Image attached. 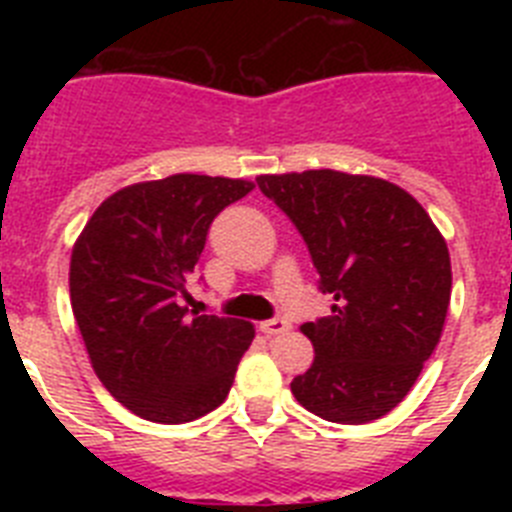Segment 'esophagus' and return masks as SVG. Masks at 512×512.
Instances as JSON below:
<instances>
[{
	"mask_svg": "<svg viewBox=\"0 0 512 512\" xmlns=\"http://www.w3.org/2000/svg\"><path fill=\"white\" fill-rule=\"evenodd\" d=\"M259 330H261V333H266V336H279V333H284V330H289V323H287V320H282V318L261 320Z\"/></svg>",
	"mask_w": 512,
	"mask_h": 512,
	"instance_id": "esophagus-1",
	"label": "esophagus"
}]
</instances>
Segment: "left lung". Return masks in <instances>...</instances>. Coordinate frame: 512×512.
Returning <instances> with one entry per match:
<instances>
[{
    "label": "left lung",
    "instance_id": "8db88e82",
    "mask_svg": "<svg viewBox=\"0 0 512 512\" xmlns=\"http://www.w3.org/2000/svg\"><path fill=\"white\" fill-rule=\"evenodd\" d=\"M305 238L333 315L305 323L310 369L292 379L302 408L330 423H372L413 390L451 302L446 238L413 194L333 169L256 176Z\"/></svg>",
    "mask_w": 512,
    "mask_h": 512
}]
</instances>
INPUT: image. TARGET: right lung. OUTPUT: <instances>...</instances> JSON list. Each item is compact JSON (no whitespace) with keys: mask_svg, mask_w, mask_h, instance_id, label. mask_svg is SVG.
<instances>
[{"mask_svg":"<svg viewBox=\"0 0 512 512\" xmlns=\"http://www.w3.org/2000/svg\"><path fill=\"white\" fill-rule=\"evenodd\" d=\"M251 189L248 179L207 174L130 184L76 238L71 310L94 374L130 413L189 423L228 397L253 323L189 315L182 297L215 215Z\"/></svg>","mask_w":512,"mask_h":512,"instance_id":"right-lung-1","label":"right lung"}]
</instances>
